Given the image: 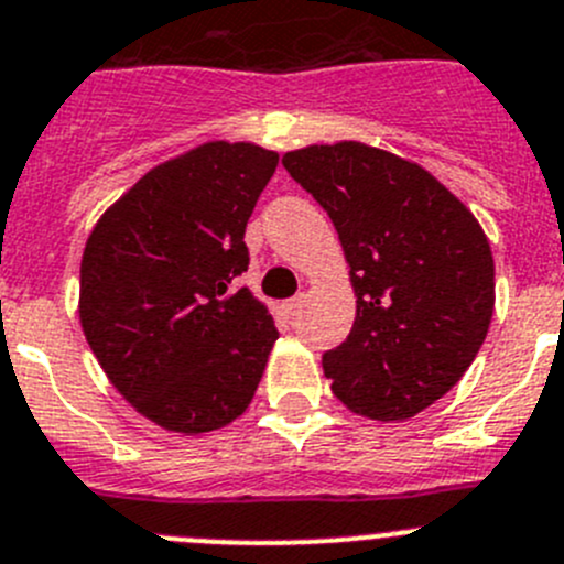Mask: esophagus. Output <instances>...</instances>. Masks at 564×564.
Instances as JSON below:
<instances>
[{"mask_svg":"<svg viewBox=\"0 0 564 564\" xmlns=\"http://www.w3.org/2000/svg\"><path fill=\"white\" fill-rule=\"evenodd\" d=\"M303 303H306V297H303V294H297V297H292V300H286V303H283V308H286V314H297L300 308H303Z\"/></svg>","mask_w":564,"mask_h":564,"instance_id":"obj_1","label":"esophagus"}]
</instances>
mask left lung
Wrapping results in <instances>:
<instances>
[{
  "mask_svg": "<svg viewBox=\"0 0 564 564\" xmlns=\"http://www.w3.org/2000/svg\"><path fill=\"white\" fill-rule=\"evenodd\" d=\"M339 234L356 292L347 339L323 354L334 394L370 420H409L456 387L496 308L481 225L434 175L339 141L283 155Z\"/></svg>",
  "mask_w": 564,
  "mask_h": 564,
  "instance_id": "left-lung-1",
  "label": "left lung"
}]
</instances>
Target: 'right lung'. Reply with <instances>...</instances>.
<instances>
[{
  "label": "right lung",
  "mask_w": 564,
  "mask_h": 564,
  "mask_svg": "<svg viewBox=\"0 0 564 564\" xmlns=\"http://www.w3.org/2000/svg\"><path fill=\"white\" fill-rule=\"evenodd\" d=\"M275 166L264 147L208 141L147 172L88 236L83 334L124 401L161 429L234 423L264 376L278 328L236 278Z\"/></svg>",
  "instance_id": "add662e5"
}]
</instances>
